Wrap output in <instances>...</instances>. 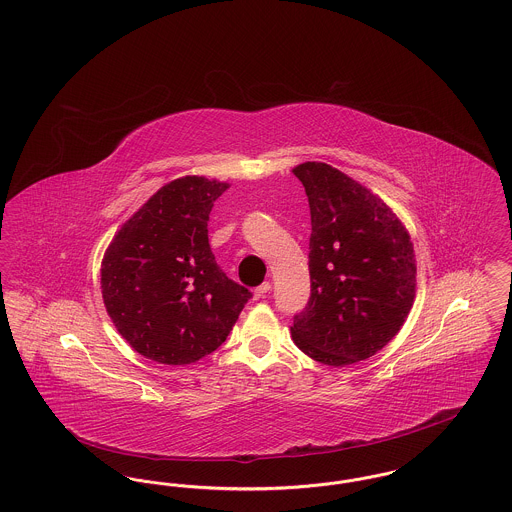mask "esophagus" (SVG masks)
<instances>
[{"mask_svg":"<svg viewBox=\"0 0 512 512\" xmlns=\"http://www.w3.org/2000/svg\"><path fill=\"white\" fill-rule=\"evenodd\" d=\"M270 292V282H263L259 288H255V299H261Z\"/></svg>","mask_w":512,"mask_h":512,"instance_id":"1","label":"esophagus"}]
</instances>
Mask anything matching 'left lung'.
<instances>
[{"instance_id": "left-lung-1", "label": "left lung", "mask_w": 512, "mask_h": 512, "mask_svg": "<svg viewBox=\"0 0 512 512\" xmlns=\"http://www.w3.org/2000/svg\"><path fill=\"white\" fill-rule=\"evenodd\" d=\"M311 207V297L293 317L295 345L328 366L376 355L401 330L416 292L413 242L390 207L318 161L293 169Z\"/></svg>"}]
</instances>
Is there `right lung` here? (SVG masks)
Returning a JSON list of instances; mask_svg holds the SVG:
<instances>
[{"instance_id": "add662e5", "label": "right lung", "mask_w": 512, "mask_h": 512, "mask_svg": "<svg viewBox=\"0 0 512 512\" xmlns=\"http://www.w3.org/2000/svg\"><path fill=\"white\" fill-rule=\"evenodd\" d=\"M230 184L182 176L126 220L101 261L107 315L134 351L161 365L213 353L251 292L220 270L209 213Z\"/></svg>"}]
</instances>
